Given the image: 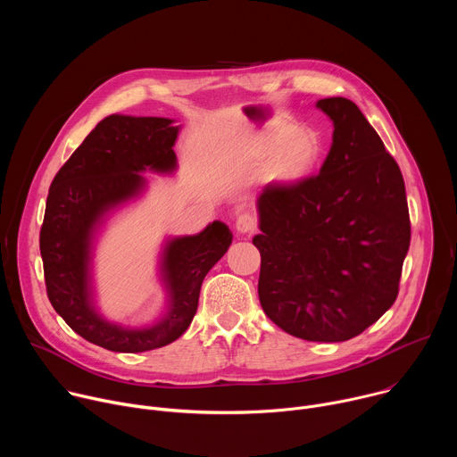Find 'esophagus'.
Listing matches in <instances>:
<instances>
[{
    "instance_id": "esophagus-1",
    "label": "esophagus",
    "mask_w": 457,
    "mask_h": 457,
    "mask_svg": "<svg viewBox=\"0 0 457 457\" xmlns=\"http://www.w3.org/2000/svg\"><path fill=\"white\" fill-rule=\"evenodd\" d=\"M235 228L238 233L242 235H251L254 229H256V220L253 215L249 213H242L237 217V222H235Z\"/></svg>"
}]
</instances>
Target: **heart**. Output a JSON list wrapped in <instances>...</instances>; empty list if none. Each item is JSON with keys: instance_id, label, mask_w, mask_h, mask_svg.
I'll list each match as a JSON object with an SVG mask.
<instances>
[{"instance_id": "b5f03b06", "label": "heart", "mask_w": 457, "mask_h": 457, "mask_svg": "<svg viewBox=\"0 0 457 457\" xmlns=\"http://www.w3.org/2000/svg\"><path fill=\"white\" fill-rule=\"evenodd\" d=\"M291 133V126L277 129L258 146L254 155L258 161L271 159L268 175L275 182L295 184L303 180L312 173L321 157V143L314 132L298 129L293 137Z\"/></svg>"}]
</instances>
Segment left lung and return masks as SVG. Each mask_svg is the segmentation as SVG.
Returning <instances> with one entry per match:
<instances>
[{
	"label": "left lung",
	"instance_id": "obj_1",
	"mask_svg": "<svg viewBox=\"0 0 457 457\" xmlns=\"http://www.w3.org/2000/svg\"><path fill=\"white\" fill-rule=\"evenodd\" d=\"M316 106L335 126L320 173L256 201L258 298L286 333L345 342L395 303L411 219L400 166L361 110L345 97Z\"/></svg>",
	"mask_w": 457,
	"mask_h": 457
}]
</instances>
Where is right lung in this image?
Listing matches in <instances>:
<instances>
[{"mask_svg": "<svg viewBox=\"0 0 457 457\" xmlns=\"http://www.w3.org/2000/svg\"><path fill=\"white\" fill-rule=\"evenodd\" d=\"M179 126L166 117L108 115L87 136L52 180L39 249L46 295L55 312L79 337L115 353H145L175 342L197 312L201 286L224 256L233 235L212 222L197 235L166 242L161 260L168 307L146 328L104 320L92 296V240L106 213L132 201L146 186V170L171 173Z\"/></svg>", "mask_w": 457, "mask_h": 457, "instance_id": "right-lung-1", "label": "right lung"}]
</instances>
